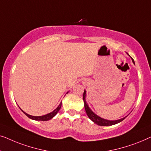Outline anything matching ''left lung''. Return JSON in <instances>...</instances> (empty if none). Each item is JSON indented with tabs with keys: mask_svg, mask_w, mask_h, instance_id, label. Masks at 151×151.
<instances>
[{
	"mask_svg": "<svg viewBox=\"0 0 151 151\" xmlns=\"http://www.w3.org/2000/svg\"><path fill=\"white\" fill-rule=\"evenodd\" d=\"M133 63L135 64L133 60ZM85 98H86V91L84 90V93H83V100L84 102V109H85V111H86V114H87V116L89 117V119H91V120L94 123H96V124H98L99 126L114 125V124H117V123H119L122 121H123L124 119L126 118V117H123V118L117 119V120H108V119H103V118H102V117H99L98 115H97L96 113H94L91 110V109L88 107L87 103H86V102Z\"/></svg>",
	"mask_w": 151,
	"mask_h": 151,
	"instance_id": "1",
	"label": "left lung"
}]
</instances>
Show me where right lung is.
<instances>
[{
  "instance_id": "obj_1",
  "label": "right lung",
  "mask_w": 151,
  "mask_h": 151,
  "mask_svg": "<svg viewBox=\"0 0 151 151\" xmlns=\"http://www.w3.org/2000/svg\"><path fill=\"white\" fill-rule=\"evenodd\" d=\"M61 106H62V102L60 103V104L58 105V106L57 108L55 109L54 111H53L52 112L49 113H48V114H47V115H42V116H32V115H30L27 114V113H26L25 112H24V111H22H22L24 113V114L27 115V116L29 117V118H30V119H34V120L47 121V120H49V119H51V118H53V117H54L55 115L57 114L58 112L60 109Z\"/></svg>"
}]
</instances>
